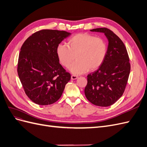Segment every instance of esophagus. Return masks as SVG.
<instances>
[{"mask_svg": "<svg viewBox=\"0 0 147 147\" xmlns=\"http://www.w3.org/2000/svg\"><path fill=\"white\" fill-rule=\"evenodd\" d=\"M78 78V76H77V75H72V76H71V79L72 80H76Z\"/></svg>", "mask_w": 147, "mask_h": 147, "instance_id": "esophagus-1", "label": "esophagus"}]
</instances>
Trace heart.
<instances>
[{"mask_svg":"<svg viewBox=\"0 0 147 147\" xmlns=\"http://www.w3.org/2000/svg\"><path fill=\"white\" fill-rule=\"evenodd\" d=\"M107 54V44L103 38L88 34H77L70 38L67 46L61 43L56 55L61 64L67 68L75 59L70 70L74 74L94 70L103 63Z\"/></svg>","mask_w":147,"mask_h":147,"instance_id":"heart-1","label":"heart"}]
</instances>
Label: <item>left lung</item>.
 I'll return each mask as SVG.
<instances>
[{"mask_svg":"<svg viewBox=\"0 0 147 147\" xmlns=\"http://www.w3.org/2000/svg\"><path fill=\"white\" fill-rule=\"evenodd\" d=\"M90 30L104 33L109 45L99 69L88 75L84 94L92 104L108 107L116 102L125 90L131 70L129 58L124 44L112 30L105 28Z\"/></svg>","mask_w":147,"mask_h":147,"instance_id":"left-lung-1","label":"left lung"}]
</instances>
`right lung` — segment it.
Wrapping results in <instances>:
<instances>
[{"instance_id":"right-lung-1","label":"right lung","mask_w":147,"mask_h":147,"mask_svg":"<svg viewBox=\"0 0 147 147\" xmlns=\"http://www.w3.org/2000/svg\"><path fill=\"white\" fill-rule=\"evenodd\" d=\"M64 30L43 29L26 40L21 48L18 74L29 98L38 105L55 103L71 75L60 64L56 48L70 35Z\"/></svg>"}]
</instances>
